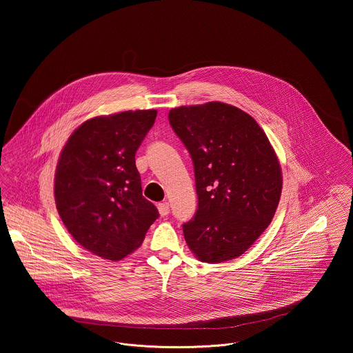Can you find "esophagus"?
<instances>
[{
	"label": "esophagus",
	"instance_id": "1",
	"mask_svg": "<svg viewBox=\"0 0 353 353\" xmlns=\"http://www.w3.org/2000/svg\"><path fill=\"white\" fill-rule=\"evenodd\" d=\"M157 209H159V213H160V216H163V217L168 216L169 205L167 203V202H161V203H159V205H157Z\"/></svg>",
	"mask_w": 353,
	"mask_h": 353
}]
</instances>
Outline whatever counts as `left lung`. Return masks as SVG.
<instances>
[{"label":"left lung","mask_w":353,"mask_h":353,"mask_svg":"<svg viewBox=\"0 0 353 353\" xmlns=\"http://www.w3.org/2000/svg\"><path fill=\"white\" fill-rule=\"evenodd\" d=\"M168 118L194 164L199 209L183 226L188 248L205 263L234 259L276 212L283 185L278 156L255 119L228 103L176 107Z\"/></svg>","instance_id":"8db88e82"}]
</instances>
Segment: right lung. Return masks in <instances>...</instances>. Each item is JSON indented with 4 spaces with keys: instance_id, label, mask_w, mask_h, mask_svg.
Here are the masks:
<instances>
[{
    "instance_id": "right-lung-1",
    "label": "right lung",
    "mask_w": 353,
    "mask_h": 353,
    "mask_svg": "<svg viewBox=\"0 0 353 353\" xmlns=\"http://www.w3.org/2000/svg\"><path fill=\"white\" fill-rule=\"evenodd\" d=\"M156 115V110H136L88 119L59 153L54 177L59 217L83 249L103 259L132 254L159 217L143 197L134 164Z\"/></svg>"
}]
</instances>
